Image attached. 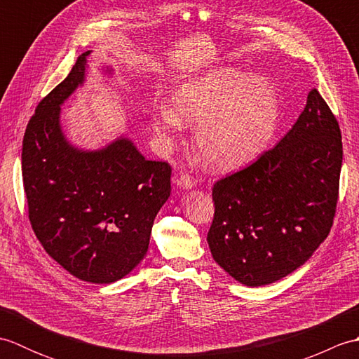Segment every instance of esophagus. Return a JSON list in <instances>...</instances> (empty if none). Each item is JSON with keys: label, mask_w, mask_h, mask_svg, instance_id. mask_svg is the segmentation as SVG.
I'll return each mask as SVG.
<instances>
[{"label": "esophagus", "mask_w": 359, "mask_h": 359, "mask_svg": "<svg viewBox=\"0 0 359 359\" xmlns=\"http://www.w3.org/2000/svg\"><path fill=\"white\" fill-rule=\"evenodd\" d=\"M175 185L184 188V189H191L194 187V179L188 174H182L180 177L175 180Z\"/></svg>", "instance_id": "1"}]
</instances>
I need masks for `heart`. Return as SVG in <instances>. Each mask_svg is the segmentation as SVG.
I'll return each instance as SVG.
<instances>
[{"label": "heart", "instance_id": "1", "mask_svg": "<svg viewBox=\"0 0 359 359\" xmlns=\"http://www.w3.org/2000/svg\"><path fill=\"white\" fill-rule=\"evenodd\" d=\"M171 108L152 116L157 139L172 144L182 129L201 125L196 147L215 168H233L261 152L276 134L279 100L274 88L256 74L215 69L172 90Z\"/></svg>", "mask_w": 359, "mask_h": 359}]
</instances>
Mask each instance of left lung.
<instances>
[{"label":"left lung","mask_w":359,"mask_h":359,"mask_svg":"<svg viewBox=\"0 0 359 359\" xmlns=\"http://www.w3.org/2000/svg\"><path fill=\"white\" fill-rule=\"evenodd\" d=\"M341 165L339 125L313 88L276 147L215 184L207 236L215 261L247 287L299 269L330 233Z\"/></svg>","instance_id":"1"}]
</instances>
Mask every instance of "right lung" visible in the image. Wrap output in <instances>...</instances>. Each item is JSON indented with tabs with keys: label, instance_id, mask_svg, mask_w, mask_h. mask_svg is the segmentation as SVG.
Here are the masks:
<instances>
[{
	"label": "right lung",
	"instance_id": "1",
	"mask_svg": "<svg viewBox=\"0 0 359 359\" xmlns=\"http://www.w3.org/2000/svg\"><path fill=\"white\" fill-rule=\"evenodd\" d=\"M89 55L81 53L38 103L21 170L30 225L48 255L75 278L111 284L147 255L152 224L171 193V166L144 158L125 137L95 151L67 142L60 112L85 83Z\"/></svg>",
	"mask_w": 359,
	"mask_h": 359
}]
</instances>
